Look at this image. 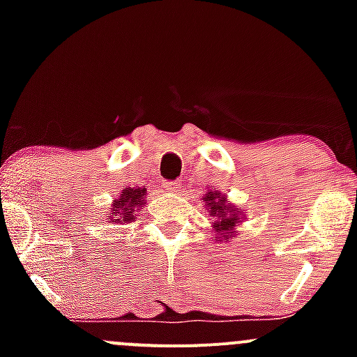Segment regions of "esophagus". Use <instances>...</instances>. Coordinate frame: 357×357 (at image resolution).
<instances>
[{"label": "esophagus", "instance_id": "34e87169", "mask_svg": "<svg viewBox=\"0 0 357 357\" xmlns=\"http://www.w3.org/2000/svg\"><path fill=\"white\" fill-rule=\"evenodd\" d=\"M164 188H167L169 192H179V188H181V181L179 179H176V181H165L164 183Z\"/></svg>", "mask_w": 357, "mask_h": 357}]
</instances>
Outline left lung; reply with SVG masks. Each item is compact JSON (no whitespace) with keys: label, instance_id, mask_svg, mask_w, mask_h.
Wrapping results in <instances>:
<instances>
[{"label":"left lung","instance_id":"left-lung-1","mask_svg":"<svg viewBox=\"0 0 357 357\" xmlns=\"http://www.w3.org/2000/svg\"><path fill=\"white\" fill-rule=\"evenodd\" d=\"M205 204H207V207H211L212 218H215V235L218 233L225 235V240H228V236H231L233 226L240 221V208H235L233 205H226V199L219 195L218 192H208Z\"/></svg>","mask_w":357,"mask_h":357}]
</instances>
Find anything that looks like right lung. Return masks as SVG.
I'll use <instances>...</instances> for the list:
<instances>
[{
    "label": "right lung",
    "instance_id": "right-lung-1",
    "mask_svg": "<svg viewBox=\"0 0 357 357\" xmlns=\"http://www.w3.org/2000/svg\"><path fill=\"white\" fill-rule=\"evenodd\" d=\"M145 188H124L119 195V199L114 200L112 204V218L109 221L117 222V225H122V222L136 221V214L138 207H142L145 204Z\"/></svg>",
    "mask_w": 357,
    "mask_h": 357
}]
</instances>
